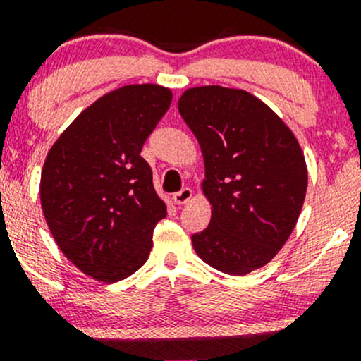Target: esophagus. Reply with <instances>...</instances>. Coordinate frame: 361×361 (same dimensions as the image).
<instances>
[{"instance_id": "34e87169", "label": "esophagus", "mask_w": 361, "mask_h": 361, "mask_svg": "<svg viewBox=\"0 0 361 361\" xmlns=\"http://www.w3.org/2000/svg\"><path fill=\"white\" fill-rule=\"evenodd\" d=\"M191 197H192V189L182 188L179 192H176V195H173V201H176L177 204H185L189 200H191Z\"/></svg>"}]
</instances>
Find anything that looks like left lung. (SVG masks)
Masks as SVG:
<instances>
[{"label": "left lung", "mask_w": 361, "mask_h": 361, "mask_svg": "<svg viewBox=\"0 0 361 361\" xmlns=\"http://www.w3.org/2000/svg\"><path fill=\"white\" fill-rule=\"evenodd\" d=\"M177 106L201 146V188L212 203L192 247L220 272H253L284 246L303 208L308 172L300 142L243 89L191 87Z\"/></svg>", "instance_id": "1"}]
</instances>
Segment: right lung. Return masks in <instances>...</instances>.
<instances>
[{
	"label": "right lung",
	"mask_w": 361,
	"mask_h": 361,
	"mask_svg": "<svg viewBox=\"0 0 361 361\" xmlns=\"http://www.w3.org/2000/svg\"><path fill=\"white\" fill-rule=\"evenodd\" d=\"M172 103L157 84L115 89L56 139L41 172V207L73 265L102 282L141 269L166 207L153 188L142 145Z\"/></svg>",
	"instance_id": "right-lung-1"
}]
</instances>
